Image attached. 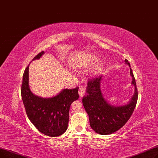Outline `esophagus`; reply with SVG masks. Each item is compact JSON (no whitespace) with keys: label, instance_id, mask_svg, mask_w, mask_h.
<instances>
[{"label":"esophagus","instance_id":"1","mask_svg":"<svg viewBox=\"0 0 158 158\" xmlns=\"http://www.w3.org/2000/svg\"><path fill=\"white\" fill-rule=\"evenodd\" d=\"M85 91L84 88L81 87L79 89V90H78L79 96H80V97H82V96H83L85 94Z\"/></svg>","mask_w":158,"mask_h":158}]
</instances>
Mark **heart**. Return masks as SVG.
<instances>
[{
  "label": "heart",
  "instance_id": "b5f03b06",
  "mask_svg": "<svg viewBox=\"0 0 158 158\" xmlns=\"http://www.w3.org/2000/svg\"><path fill=\"white\" fill-rule=\"evenodd\" d=\"M96 58L94 57V60H95ZM102 68H103V66H102V64H100L96 66V68L95 71H94L95 74H98V73H100L102 71Z\"/></svg>",
  "mask_w": 158,
  "mask_h": 158
}]
</instances>
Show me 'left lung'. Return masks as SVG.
<instances>
[{
	"instance_id": "1",
	"label": "left lung",
	"mask_w": 158,
	"mask_h": 158,
	"mask_svg": "<svg viewBox=\"0 0 158 158\" xmlns=\"http://www.w3.org/2000/svg\"><path fill=\"white\" fill-rule=\"evenodd\" d=\"M125 62L130 67L132 84L135 93L130 102L125 106H114L104 98L100 89L102 75L89 79L87 82V95L82 99L83 106L89 115L90 126L97 133L108 135L120 129L132 116L138 101V89L134 74L128 60Z\"/></svg>"
}]
</instances>
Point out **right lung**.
Masks as SVG:
<instances>
[{"label":"right lung","instance_id":"add662e5","mask_svg":"<svg viewBox=\"0 0 158 158\" xmlns=\"http://www.w3.org/2000/svg\"><path fill=\"white\" fill-rule=\"evenodd\" d=\"M44 53V51L39 52L33 60L39 59ZM29 65L24 71L21 86L22 99L27 116L42 134L50 137L60 136L68 126L71 105L79 98L78 87L63 89L58 95L50 98L35 96L29 87Z\"/></svg>","mask_w":158,"mask_h":158}]
</instances>
